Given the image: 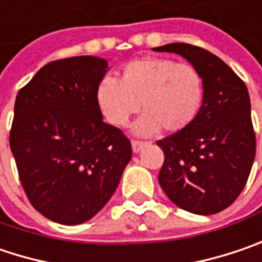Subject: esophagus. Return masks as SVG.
<instances>
[{
  "label": "esophagus",
  "instance_id": "1",
  "mask_svg": "<svg viewBox=\"0 0 262 262\" xmlns=\"http://www.w3.org/2000/svg\"><path fill=\"white\" fill-rule=\"evenodd\" d=\"M146 145V142L144 141H132V148H133V152H139L144 146Z\"/></svg>",
  "mask_w": 262,
  "mask_h": 262
}]
</instances>
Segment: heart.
Returning a JSON list of instances; mask_svg holds the SVG:
<instances>
[{"instance_id": "obj_1", "label": "heart", "mask_w": 262, "mask_h": 262, "mask_svg": "<svg viewBox=\"0 0 262 262\" xmlns=\"http://www.w3.org/2000/svg\"><path fill=\"white\" fill-rule=\"evenodd\" d=\"M96 99L100 113L117 127L126 126L139 108L145 113L136 132L149 135L185 130L197 118L205 100V83L191 63L167 57H144L126 63L118 78L100 80Z\"/></svg>"}]
</instances>
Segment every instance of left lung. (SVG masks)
<instances>
[{
  "mask_svg": "<svg viewBox=\"0 0 262 262\" xmlns=\"http://www.w3.org/2000/svg\"><path fill=\"white\" fill-rule=\"evenodd\" d=\"M154 50L181 54L205 83L203 106L194 123L157 141L164 152L160 187L184 210L218 213L245 188L255 159L248 89L225 62L202 47L172 42Z\"/></svg>",
  "mask_w": 262,
  "mask_h": 262,
  "instance_id": "1",
  "label": "left lung"
}]
</instances>
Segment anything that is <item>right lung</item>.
Returning a JSON list of instances; mask_svg holds the SVG:
<instances>
[{
	"mask_svg": "<svg viewBox=\"0 0 262 262\" xmlns=\"http://www.w3.org/2000/svg\"><path fill=\"white\" fill-rule=\"evenodd\" d=\"M105 59L44 65L14 102L10 148L31 205L54 223H85L116 191L132 159L129 138L103 121L96 90Z\"/></svg>",
	"mask_w": 262,
	"mask_h": 262,
	"instance_id": "obj_1",
	"label": "right lung"
}]
</instances>
